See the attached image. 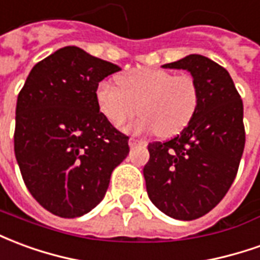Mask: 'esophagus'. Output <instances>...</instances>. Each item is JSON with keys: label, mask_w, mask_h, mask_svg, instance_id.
<instances>
[{"label": "esophagus", "mask_w": 260, "mask_h": 260, "mask_svg": "<svg viewBox=\"0 0 260 260\" xmlns=\"http://www.w3.org/2000/svg\"><path fill=\"white\" fill-rule=\"evenodd\" d=\"M143 144H145V141H143V140L133 139V137L128 140V145H130V147H136V145H143Z\"/></svg>", "instance_id": "esophagus-1"}]
</instances>
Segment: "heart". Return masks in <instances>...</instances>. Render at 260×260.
<instances>
[{
    "instance_id": "obj_1",
    "label": "heart",
    "mask_w": 260,
    "mask_h": 260,
    "mask_svg": "<svg viewBox=\"0 0 260 260\" xmlns=\"http://www.w3.org/2000/svg\"><path fill=\"white\" fill-rule=\"evenodd\" d=\"M101 113L119 126L141 110L126 126L132 133L158 132L172 137L185 128L198 110L199 88L192 75H174L167 70L143 68L121 75L119 85L101 81L95 89Z\"/></svg>"
}]
</instances>
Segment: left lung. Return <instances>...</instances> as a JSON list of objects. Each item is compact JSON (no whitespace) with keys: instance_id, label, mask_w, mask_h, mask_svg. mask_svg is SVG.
<instances>
[{"instance_id":"8db88e82","label":"left lung","mask_w":260,"mask_h":260,"mask_svg":"<svg viewBox=\"0 0 260 260\" xmlns=\"http://www.w3.org/2000/svg\"><path fill=\"white\" fill-rule=\"evenodd\" d=\"M162 67L190 73L199 88L198 110L176 137L148 144L143 172L156 209L190 221L214 209L237 176L245 147L244 105L227 70L207 57L189 54Z\"/></svg>"}]
</instances>
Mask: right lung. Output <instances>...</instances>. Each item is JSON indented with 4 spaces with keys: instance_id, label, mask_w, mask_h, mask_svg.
Masks as SVG:
<instances>
[{
    "instance_id": "add662e5",
    "label": "right lung",
    "mask_w": 260,
    "mask_h": 260,
    "mask_svg": "<svg viewBox=\"0 0 260 260\" xmlns=\"http://www.w3.org/2000/svg\"><path fill=\"white\" fill-rule=\"evenodd\" d=\"M120 67L67 46L39 61L18 95L14 148L27 190L64 218L102 202L128 137L96 105L95 89Z\"/></svg>"
}]
</instances>
